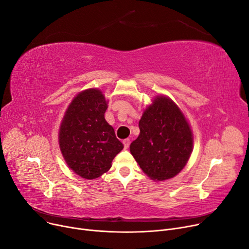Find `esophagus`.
<instances>
[{
  "instance_id": "esophagus-1",
  "label": "esophagus",
  "mask_w": 249,
  "mask_h": 249,
  "mask_svg": "<svg viewBox=\"0 0 249 249\" xmlns=\"http://www.w3.org/2000/svg\"><path fill=\"white\" fill-rule=\"evenodd\" d=\"M123 143H124V148H125V149H126V148H128V146H129V143H130V141H129V139H125V140H124Z\"/></svg>"
}]
</instances>
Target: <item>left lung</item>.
<instances>
[{"mask_svg": "<svg viewBox=\"0 0 249 249\" xmlns=\"http://www.w3.org/2000/svg\"><path fill=\"white\" fill-rule=\"evenodd\" d=\"M141 133L129 149L143 173L154 180L176 177L193 150V133L178 106L160 95L143 112Z\"/></svg>", "mask_w": 249, "mask_h": 249, "instance_id": "left-lung-1", "label": "left lung"}]
</instances>
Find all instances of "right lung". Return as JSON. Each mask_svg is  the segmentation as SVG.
Instances as JSON below:
<instances>
[{
	"label": "right lung",
	"instance_id": "1",
	"mask_svg": "<svg viewBox=\"0 0 249 249\" xmlns=\"http://www.w3.org/2000/svg\"><path fill=\"white\" fill-rule=\"evenodd\" d=\"M107 108L100 89L84 90L73 99L61 124L59 142L63 157L83 178L101 177L124 148L114 129L105 120Z\"/></svg>",
	"mask_w": 249,
	"mask_h": 249
}]
</instances>
